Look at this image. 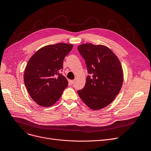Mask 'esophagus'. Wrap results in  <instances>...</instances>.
Listing matches in <instances>:
<instances>
[{
    "label": "esophagus",
    "mask_w": 151,
    "mask_h": 151,
    "mask_svg": "<svg viewBox=\"0 0 151 151\" xmlns=\"http://www.w3.org/2000/svg\"><path fill=\"white\" fill-rule=\"evenodd\" d=\"M74 82H75V80H70V83L71 85L73 84Z\"/></svg>",
    "instance_id": "1"
}]
</instances>
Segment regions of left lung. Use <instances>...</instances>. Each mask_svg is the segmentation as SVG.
<instances>
[{
  "instance_id": "obj_1",
  "label": "left lung",
  "mask_w": 151,
  "mask_h": 151,
  "mask_svg": "<svg viewBox=\"0 0 151 151\" xmlns=\"http://www.w3.org/2000/svg\"><path fill=\"white\" fill-rule=\"evenodd\" d=\"M85 61L88 75L78 93L89 108L99 110L110 104L119 93L124 73L118 57L103 45L83 44L78 47Z\"/></svg>"
}]
</instances>
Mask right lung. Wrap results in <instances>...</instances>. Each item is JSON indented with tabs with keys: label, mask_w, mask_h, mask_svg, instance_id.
I'll use <instances>...</instances> for the list:
<instances>
[{
	"label": "right lung",
	"mask_w": 151,
	"mask_h": 151,
	"mask_svg": "<svg viewBox=\"0 0 151 151\" xmlns=\"http://www.w3.org/2000/svg\"><path fill=\"white\" fill-rule=\"evenodd\" d=\"M73 45L58 43L40 48L29 59L24 81L31 98L39 106L50 107L60 98L68 85L67 79L59 73L63 60Z\"/></svg>",
	"instance_id": "add662e5"
}]
</instances>
